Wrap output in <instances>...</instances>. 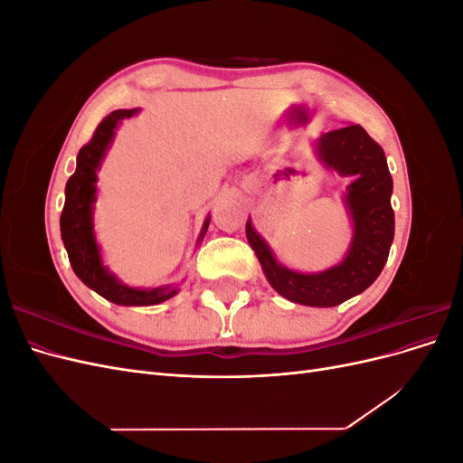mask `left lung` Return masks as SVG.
<instances>
[{
	"mask_svg": "<svg viewBox=\"0 0 463 463\" xmlns=\"http://www.w3.org/2000/svg\"><path fill=\"white\" fill-rule=\"evenodd\" d=\"M320 164L349 177L344 204L352 220V241L345 257L320 272H299L279 262L250 218L245 233L269 284L288 301L309 307H335L365 291L388 260L394 241L392 175L384 150L361 125L320 135L315 143Z\"/></svg>",
	"mask_w": 463,
	"mask_h": 463,
	"instance_id": "left-lung-1",
	"label": "left lung"
}]
</instances>
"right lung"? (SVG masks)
<instances>
[{
  "label": "right lung",
  "instance_id": "obj_1",
  "mask_svg": "<svg viewBox=\"0 0 463 463\" xmlns=\"http://www.w3.org/2000/svg\"><path fill=\"white\" fill-rule=\"evenodd\" d=\"M138 114L135 109H116L98 125L90 143L77 154V170L65 185V204L60 218L61 240L69 255V262L79 279L104 299L123 307H148L164 303L179 291L175 284L158 288H133L109 272L102 260L100 245L94 233V203L98 197V170H100L106 152L114 143L116 131L123 119ZM210 216H206L197 245L203 243L208 230Z\"/></svg>",
  "mask_w": 463,
  "mask_h": 463
}]
</instances>
